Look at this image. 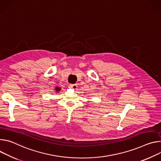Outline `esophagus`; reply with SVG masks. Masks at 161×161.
Segmentation results:
<instances>
[{
    "label": "esophagus",
    "instance_id": "34e87169",
    "mask_svg": "<svg viewBox=\"0 0 161 161\" xmlns=\"http://www.w3.org/2000/svg\"><path fill=\"white\" fill-rule=\"evenodd\" d=\"M69 87L74 89V90H76V89L77 88V84H70Z\"/></svg>",
    "mask_w": 161,
    "mask_h": 161
}]
</instances>
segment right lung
<instances>
[{
  "label": "right lung",
  "instance_id": "obj_1",
  "mask_svg": "<svg viewBox=\"0 0 161 161\" xmlns=\"http://www.w3.org/2000/svg\"><path fill=\"white\" fill-rule=\"evenodd\" d=\"M56 90L57 92H59V91H60V89H59V87H56Z\"/></svg>",
  "mask_w": 161,
  "mask_h": 161
}]
</instances>
